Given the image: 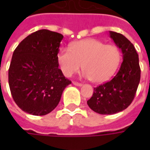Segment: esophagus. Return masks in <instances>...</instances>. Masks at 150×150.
Returning <instances> with one entry per match:
<instances>
[{
  "label": "esophagus",
  "instance_id": "obj_1",
  "mask_svg": "<svg viewBox=\"0 0 150 150\" xmlns=\"http://www.w3.org/2000/svg\"><path fill=\"white\" fill-rule=\"evenodd\" d=\"M73 84L75 85V86H78V87H81L82 85H83L82 83H78V82H75V81L73 82Z\"/></svg>",
  "mask_w": 150,
  "mask_h": 150
}]
</instances>
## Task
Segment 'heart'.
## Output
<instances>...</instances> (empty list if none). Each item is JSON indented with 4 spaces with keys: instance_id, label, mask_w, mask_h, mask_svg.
<instances>
[{
    "instance_id": "1",
    "label": "heart",
    "mask_w": 150,
    "mask_h": 150,
    "mask_svg": "<svg viewBox=\"0 0 150 150\" xmlns=\"http://www.w3.org/2000/svg\"><path fill=\"white\" fill-rule=\"evenodd\" d=\"M69 49L60 50L58 54V62L63 75L71 77L79 71L82 64L83 76L96 83L110 79L121 60L117 46L105 45L93 38L72 43Z\"/></svg>"
}]
</instances>
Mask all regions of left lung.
Returning a JSON list of instances; mask_svg holds the SVG:
<instances>
[{"mask_svg": "<svg viewBox=\"0 0 150 150\" xmlns=\"http://www.w3.org/2000/svg\"><path fill=\"white\" fill-rule=\"evenodd\" d=\"M110 38L121 50L123 62L110 81L94 88L87 101L91 110L102 115H112L125 110L135 97L141 79L138 54L132 43L123 34L109 31Z\"/></svg>", "mask_w": 150, "mask_h": 150, "instance_id": "1", "label": "left lung"}]
</instances>
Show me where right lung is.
I'll return each mask as SVG.
<instances>
[{"label":"right lung","instance_id":"obj_1","mask_svg":"<svg viewBox=\"0 0 150 150\" xmlns=\"http://www.w3.org/2000/svg\"><path fill=\"white\" fill-rule=\"evenodd\" d=\"M63 35L48 30L30 34L13 54L8 84L15 103L34 116H44L59 104L71 83L59 68L58 54Z\"/></svg>","mask_w":150,"mask_h":150}]
</instances>
